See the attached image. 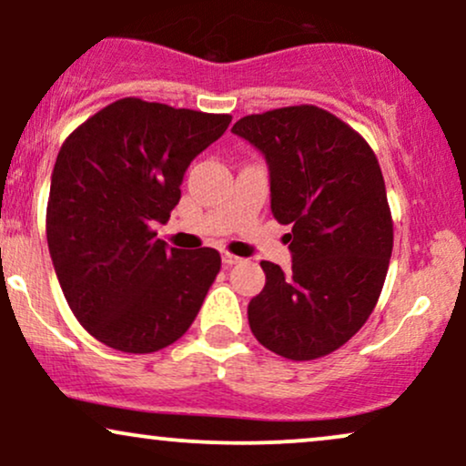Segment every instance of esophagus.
<instances>
[{
	"label": "esophagus",
	"mask_w": 466,
	"mask_h": 466,
	"mask_svg": "<svg viewBox=\"0 0 466 466\" xmlns=\"http://www.w3.org/2000/svg\"><path fill=\"white\" fill-rule=\"evenodd\" d=\"M240 258L238 256L229 254V251H223V265H238Z\"/></svg>",
	"instance_id": "34e87169"
}]
</instances>
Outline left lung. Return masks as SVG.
<instances>
[{
	"mask_svg": "<svg viewBox=\"0 0 466 466\" xmlns=\"http://www.w3.org/2000/svg\"><path fill=\"white\" fill-rule=\"evenodd\" d=\"M232 133L265 155L271 212L291 226V271L260 263L267 280L248 307L251 333L293 361L330 355L370 318L392 256L377 155L352 127L315 105L245 116Z\"/></svg>",
	"mask_w": 466,
	"mask_h": 466,
	"instance_id": "obj_1",
	"label": "left lung"
}]
</instances>
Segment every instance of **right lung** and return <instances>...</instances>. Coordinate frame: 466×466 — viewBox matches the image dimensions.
I'll use <instances>...</instances> for the list:
<instances>
[{
    "label": "right lung",
    "instance_id": "right-lung-1",
    "mask_svg": "<svg viewBox=\"0 0 466 466\" xmlns=\"http://www.w3.org/2000/svg\"><path fill=\"white\" fill-rule=\"evenodd\" d=\"M229 122L228 114L122 98L63 142L47 199V248L72 313L109 349L162 350L195 322L221 256L166 248L153 223L168 221L186 168Z\"/></svg>",
    "mask_w": 466,
    "mask_h": 466
}]
</instances>
